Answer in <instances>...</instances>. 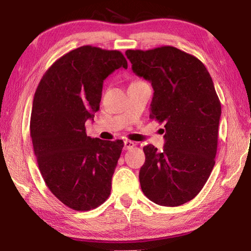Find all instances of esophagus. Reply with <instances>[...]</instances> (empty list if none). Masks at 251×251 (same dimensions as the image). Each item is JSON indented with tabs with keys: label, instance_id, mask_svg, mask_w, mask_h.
Returning <instances> with one entry per match:
<instances>
[{
	"label": "esophagus",
	"instance_id": "obj_1",
	"mask_svg": "<svg viewBox=\"0 0 251 251\" xmlns=\"http://www.w3.org/2000/svg\"><path fill=\"white\" fill-rule=\"evenodd\" d=\"M134 147H135V143L132 141H129V140L124 141V149H125V150H131V149Z\"/></svg>",
	"mask_w": 251,
	"mask_h": 251
}]
</instances>
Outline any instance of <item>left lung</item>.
Segmentation results:
<instances>
[{
    "label": "left lung",
    "instance_id": "8db88e82",
    "mask_svg": "<svg viewBox=\"0 0 251 251\" xmlns=\"http://www.w3.org/2000/svg\"><path fill=\"white\" fill-rule=\"evenodd\" d=\"M126 56L138 76L151 83L150 119L164 123L165 146L143 148L141 190L157 205L176 207L193 200L215 166L221 103L200 59L173 46Z\"/></svg>",
    "mask_w": 251,
    "mask_h": 251
}]
</instances>
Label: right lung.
I'll return each mask as SVG.
<instances>
[{
	"label": "right lung",
	"mask_w": 251,
	"mask_h": 251,
	"mask_svg": "<svg viewBox=\"0 0 251 251\" xmlns=\"http://www.w3.org/2000/svg\"><path fill=\"white\" fill-rule=\"evenodd\" d=\"M127 60L119 50L90 45L69 51L50 67L34 94L30 136L46 185L71 209L87 211L111 193L124 147L86 135L99 110L103 81Z\"/></svg>",
	"instance_id": "right-lung-1"
}]
</instances>
